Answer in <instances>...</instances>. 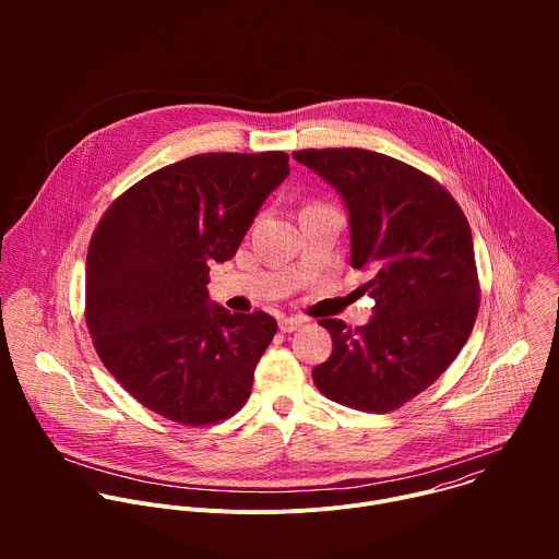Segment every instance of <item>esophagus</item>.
<instances>
[{
  "label": "esophagus",
  "mask_w": 559,
  "mask_h": 559,
  "mask_svg": "<svg viewBox=\"0 0 559 559\" xmlns=\"http://www.w3.org/2000/svg\"><path fill=\"white\" fill-rule=\"evenodd\" d=\"M302 323H305V318H300V316H281L278 318V328H281L283 334L296 332Z\"/></svg>",
  "instance_id": "1"
}]
</instances>
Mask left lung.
<instances>
[{"mask_svg":"<svg viewBox=\"0 0 559 559\" xmlns=\"http://www.w3.org/2000/svg\"><path fill=\"white\" fill-rule=\"evenodd\" d=\"M349 210L352 267L373 318L349 328L321 318L334 352L311 378L330 401L367 412L401 409L431 386L464 347L480 307L473 238L457 201L433 177L360 147L298 150Z\"/></svg>","mask_w":559,"mask_h":559,"instance_id":"obj_1","label":"left lung"}]
</instances>
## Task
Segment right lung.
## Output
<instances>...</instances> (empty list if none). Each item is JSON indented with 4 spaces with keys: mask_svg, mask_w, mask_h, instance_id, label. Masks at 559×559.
Returning a JSON list of instances; mask_svg holds the SVG:
<instances>
[{
    "mask_svg": "<svg viewBox=\"0 0 559 559\" xmlns=\"http://www.w3.org/2000/svg\"><path fill=\"white\" fill-rule=\"evenodd\" d=\"M285 152H207L156 170L99 218L86 257V325L104 367L145 409L186 427L231 418L278 325L210 307V265L229 261Z\"/></svg>",
    "mask_w": 559,
    "mask_h": 559,
    "instance_id": "add662e5",
    "label": "right lung"
}]
</instances>
